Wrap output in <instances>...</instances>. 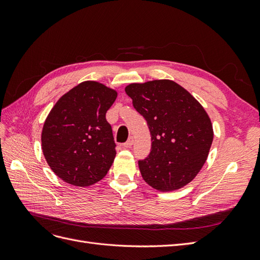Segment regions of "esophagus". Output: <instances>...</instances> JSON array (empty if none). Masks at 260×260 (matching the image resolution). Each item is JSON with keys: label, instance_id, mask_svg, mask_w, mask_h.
Wrapping results in <instances>:
<instances>
[{"label": "esophagus", "instance_id": "esophagus-1", "mask_svg": "<svg viewBox=\"0 0 260 260\" xmlns=\"http://www.w3.org/2000/svg\"><path fill=\"white\" fill-rule=\"evenodd\" d=\"M133 144V137H129L127 142L123 143V147H131Z\"/></svg>", "mask_w": 260, "mask_h": 260}]
</instances>
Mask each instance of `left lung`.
<instances>
[{"label":"left lung","mask_w":260,"mask_h":260,"mask_svg":"<svg viewBox=\"0 0 260 260\" xmlns=\"http://www.w3.org/2000/svg\"><path fill=\"white\" fill-rule=\"evenodd\" d=\"M125 93L152 137L151 153L139 160L145 182L162 192L191 182L205 164L214 139L205 109L171 80L132 83Z\"/></svg>","instance_id":"1"}]
</instances>
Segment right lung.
<instances>
[{
	"label": "right lung",
	"mask_w": 260,
	"mask_h": 260,
	"mask_svg": "<svg viewBox=\"0 0 260 260\" xmlns=\"http://www.w3.org/2000/svg\"><path fill=\"white\" fill-rule=\"evenodd\" d=\"M117 92L84 81L64 94L52 108L42 130V149L51 169L65 182L89 186L103 179L116 156L106 112Z\"/></svg>",
	"instance_id": "right-lung-1"
}]
</instances>
